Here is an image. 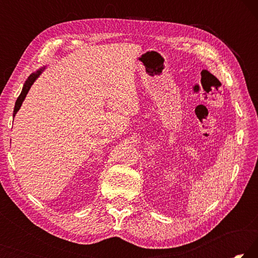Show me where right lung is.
I'll return each instance as SVG.
<instances>
[{
  "instance_id": "obj_1",
  "label": "right lung",
  "mask_w": 258,
  "mask_h": 258,
  "mask_svg": "<svg viewBox=\"0 0 258 258\" xmlns=\"http://www.w3.org/2000/svg\"><path fill=\"white\" fill-rule=\"evenodd\" d=\"M44 69H45V67H43V68H41V69H38V71H36L35 73H33L32 75H29V77L27 78V81L25 82L24 87H23V91H21V93H20V95L18 97V99H17L16 104H15L14 117L16 116V113L18 112V110H19L20 107H21V104H23L24 100H25V98H26V95H27L29 89H30V87H32V85L34 84V82L37 80L38 76L41 75V74L43 73V71H44Z\"/></svg>"
}]
</instances>
